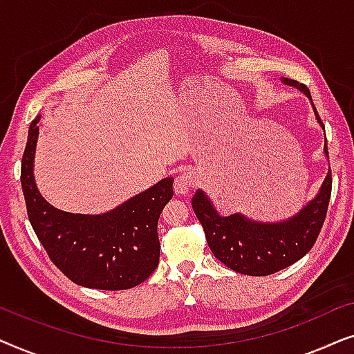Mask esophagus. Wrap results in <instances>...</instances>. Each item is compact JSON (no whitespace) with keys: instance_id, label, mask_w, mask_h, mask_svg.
Masks as SVG:
<instances>
[{"instance_id":"1","label":"esophagus","mask_w":354,"mask_h":354,"mask_svg":"<svg viewBox=\"0 0 354 354\" xmlns=\"http://www.w3.org/2000/svg\"><path fill=\"white\" fill-rule=\"evenodd\" d=\"M193 183H195V178L190 172H180L178 176L174 178V192L177 195H185Z\"/></svg>"}]
</instances>
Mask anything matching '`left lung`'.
Returning a JSON list of instances; mask_svg holds the SVG:
<instances>
[{
  "label": "left lung",
  "mask_w": 354,
  "mask_h": 354,
  "mask_svg": "<svg viewBox=\"0 0 354 354\" xmlns=\"http://www.w3.org/2000/svg\"><path fill=\"white\" fill-rule=\"evenodd\" d=\"M280 80L306 95L313 104L306 85L285 77ZM313 109L317 124L326 132L314 104ZM324 156L328 159L327 140L324 145ZM330 190L332 174L328 167L327 176L314 198L293 216L272 222L251 219L241 212L222 216L201 188L193 195L192 206L203 224L212 254L235 272L261 277L288 268L313 248L326 219Z\"/></svg>",
  "instance_id": "1"
}]
</instances>
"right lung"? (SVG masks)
Segmentation results:
<instances>
[{
	"instance_id": "1",
	"label": "right lung",
	"mask_w": 354,
	"mask_h": 354,
	"mask_svg": "<svg viewBox=\"0 0 354 354\" xmlns=\"http://www.w3.org/2000/svg\"><path fill=\"white\" fill-rule=\"evenodd\" d=\"M40 115L28 127L21 183L28 221L57 269L86 288L127 290L147 280L159 263L158 221L171 200L172 177L101 214H74L50 205L35 182Z\"/></svg>"
}]
</instances>
